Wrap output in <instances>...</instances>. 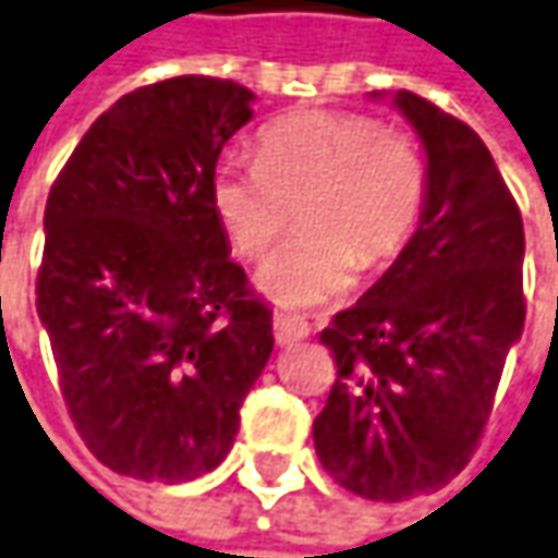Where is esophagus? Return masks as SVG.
Wrapping results in <instances>:
<instances>
[{"instance_id": "obj_1", "label": "esophagus", "mask_w": 558, "mask_h": 558, "mask_svg": "<svg viewBox=\"0 0 558 558\" xmlns=\"http://www.w3.org/2000/svg\"><path fill=\"white\" fill-rule=\"evenodd\" d=\"M303 338H310V325L300 315H290V312H278L275 315V341L280 347L296 344Z\"/></svg>"}]
</instances>
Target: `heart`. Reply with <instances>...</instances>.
I'll return each mask as SVG.
<instances>
[{
  "mask_svg": "<svg viewBox=\"0 0 558 558\" xmlns=\"http://www.w3.org/2000/svg\"><path fill=\"white\" fill-rule=\"evenodd\" d=\"M211 211L243 258H262L290 227L303 230L262 265L258 290L287 310L350 290L363 268L388 265L426 205V163L401 132L369 116L310 110L275 119L255 142V163L220 160Z\"/></svg>",
  "mask_w": 558,
  "mask_h": 558,
  "instance_id": "obj_1",
  "label": "heart"
}]
</instances>
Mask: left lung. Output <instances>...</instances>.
<instances>
[{
  "mask_svg": "<svg viewBox=\"0 0 558 558\" xmlns=\"http://www.w3.org/2000/svg\"><path fill=\"white\" fill-rule=\"evenodd\" d=\"M395 107L426 148V205L395 265L322 331L338 378L312 423L322 468L373 502L468 468L524 331V223L493 154L410 90Z\"/></svg>",
  "mask_w": 558,
  "mask_h": 558,
  "instance_id": "left-lung-1",
  "label": "left lung"
}]
</instances>
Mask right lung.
<instances>
[{"instance_id":"right-lung-1","label":"right lung","mask_w":558,"mask_h":558,"mask_svg":"<svg viewBox=\"0 0 558 558\" xmlns=\"http://www.w3.org/2000/svg\"><path fill=\"white\" fill-rule=\"evenodd\" d=\"M252 97L205 75L138 87L52 182L37 315L69 416L116 474L189 483L214 471L275 350L271 310L208 198Z\"/></svg>"}]
</instances>
